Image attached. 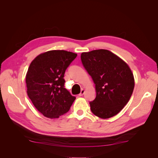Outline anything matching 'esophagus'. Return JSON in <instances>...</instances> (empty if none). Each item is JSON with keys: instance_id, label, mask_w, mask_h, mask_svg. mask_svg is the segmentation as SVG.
<instances>
[{"instance_id": "esophagus-1", "label": "esophagus", "mask_w": 158, "mask_h": 158, "mask_svg": "<svg viewBox=\"0 0 158 158\" xmlns=\"http://www.w3.org/2000/svg\"><path fill=\"white\" fill-rule=\"evenodd\" d=\"M84 89H81V92H80V94L78 95H79V96H82V95H84Z\"/></svg>"}]
</instances>
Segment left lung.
<instances>
[{
    "label": "left lung",
    "instance_id": "1",
    "mask_svg": "<svg viewBox=\"0 0 158 158\" xmlns=\"http://www.w3.org/2000/svg\"><path fill=\"white\" fill-rule=\"evenodd\" d=\"M81 60L95 85L96 96L89 102L91 111L102 118L116 115L128 102L135 88L129 66L106 49L82 52Z\"/></svg>",
    "mask_w": 158,
    "mask_h": 158
}]
</instances>
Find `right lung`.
<instances>
[{
    "label": "right lung",
    "instance_id": "obj_1",
    "mask_svg": "<svg viewBox=\"0 0 158 158\" xmlns=\"http://www.w3.org/2000/svg\"><path fill=\"white\" fill-rule=\"evenodd\" d=\"M77 54L53 50L38 55L28 69L27 93L33 106L46 117L55 118L66 113L76 97L65 88V71Z\"/></svg>",
    "mask_w": 158,
    "mask_h": 158
}]
</instances>
